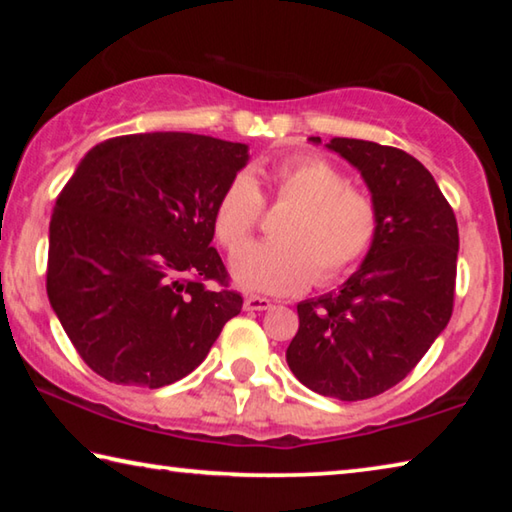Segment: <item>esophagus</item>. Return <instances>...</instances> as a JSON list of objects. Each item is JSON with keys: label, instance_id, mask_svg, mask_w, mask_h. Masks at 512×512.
<instances>
[{"label": "esophagus", "instance_id": "obj_1", "mask_svg": "<svg viewBox=\"0 0 512 512\" xmlns=\"http://www.w3.org/2000/svg\"><path fill=\"white\" fill-rule=\"evenodd\" d=\"M271 307H273V302L268 300V298H262V296H248L244 300V309L246 311H266V309H271Z\"/></svg>", "mask_w": 512, "mask_h": 512}]
</instances>
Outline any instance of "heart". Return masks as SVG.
I'll return each mask as SVG.
<instances>
[{
    "instance_id": "b5f03b06",
    "label": "heart",
    "mask_w": 512,
    "mask_h": 512,
    "mask_svg": "<svg viewBox=\"0 0 512 512\" xmlns=\"http://www.w3.org/2000/svg\"><path fill=\"white\" fill-rule=\"evenodd\" d=\"M275 201L291 212L275 225L277 241L239 248L255 230L262 196L248 173L223 189L214 207V235L232 257V277L241 289L289 296L314 277L332 284L352 273L375 248L381 219L368 194L350 189L348 178L323 158L296 155L271 173Z\"/></svg>"
}]
</instances>
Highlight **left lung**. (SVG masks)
<instances>
[{
  "label": "left lung",
  "instance_id": "1",
  "mask_svg": "<svg viewBox=\"0 0 512 512\" xmlns=\"http://www.w3.org/2000/svg\"><path fill=\"white\" fill-rule=\"evenodd\" d=\"M309 142L320 144V137ZM325 146L359 169L381 228L375 248L339 291L300 302L287 363L314 393L357 402L400 384L447 327L458 225L413 155L350 137Z\"/></svg>",
  "mask_w": 512,
  "mask_h": 512
}]
</instances>
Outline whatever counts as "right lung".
Here are the masks:
<instances>
[{"instance_id":"add662e5","label":"right lung","mask_w":512,"mask_h":512,"mask_svg":"<svg viewBox=\"0 0 512 512\" xmlns=\"http://www.w3.org/2000/svg\"><path fill=\"white\" fill-rule=\"evenodd\" d=\"M248 146L140 133L94 146L56 198L47 296L69 341L112 384L187 377L237 316L214 207Z\"/></svg>"}]
</instances>
